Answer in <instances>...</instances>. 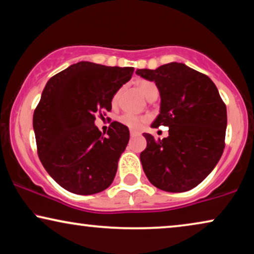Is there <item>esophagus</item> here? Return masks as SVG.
Listing matches in <instances>:
<instances>
[{"label": "esophagus", "mask_w": 254, "mask_h": 254, "mask_svg": "<svg viewBox=\"0 0 254 254\" xmlns=\"http://www.w3.org/2000/svg\"><path fill=\"white\" fill-rule=\"evenodd\" d=\"M130 134H131V137H134V136H138V134H139V132H137V131H134V130H131L130 131Z\"/></svg>", "instance_id": "esophagus-1"}]
</instances>
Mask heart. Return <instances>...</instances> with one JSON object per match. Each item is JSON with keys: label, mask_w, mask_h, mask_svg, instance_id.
Returning a JSON list of instances; mask_svg holds the SVG:
<instances>
[{"label": "heart", "mask_w": 254, "mask_h": 254, "mask_svg": "<svg viewBox=\"0 0 254 254\" xmlns=\"http://www.w3.org/2000/svg\"><path fill=\"white\" fill-rule=\"evenodd\" d=\"M138 87H139L140 93L143 94L145 97H147L151 93L158 92L157 86H155L153 82H151V81H141ZM117 99H118V93L115 94L113 102L114 103L116 102ZM120 121H121L122 124H124L125 127H130V129L139 130L140 127L145 124V122H146V118L143 117V116H139V115H134V114H131V113H125L120 117Z\"/></svg>", "instance_id": "1"}]
</instances>
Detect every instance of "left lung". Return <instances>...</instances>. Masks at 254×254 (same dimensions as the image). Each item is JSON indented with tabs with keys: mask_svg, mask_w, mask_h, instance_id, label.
<instances>
[{
	"mask_svg": "<svg viewBox=\"0 0 254 254\" xmlns=\"http://www.w3.org/2000/svg\"><path fill=\"white\" fill-rule=\"evenodd\" d=\"M154 81L160 93V114L152 127H168V137L143 133L140 153L150 182L165 191L181 192L200 185L214 170L225 147L226 107L217 87L205 74L180 63L157 69H137Z\"/></svg>",
	"mask_w": 254,
	"mask_h": 254,
	"instance_id": "8db88e82",
	"label": "left lung"
}]
</instances>
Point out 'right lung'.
<instances>
[{
    "mask_svg": "<svg viewBox=\"0 0 254 254\" xmlns=\"http://www.w3.org/2000/svg\"><path fill=\"white\" fill-rule=\"evenodd\" d=\"M132 74L133 67L80 62L47 81L33 113L37 152L66 190L92 195L113 184L129 129L113 122L104 136L94 122L111 110L114 95Z\"/></svg>",
    "mask_w": 254,
    "mask_h": 254,
    "instance_id": "obj_1",
    "label": "right lung"
}]
</instances>
